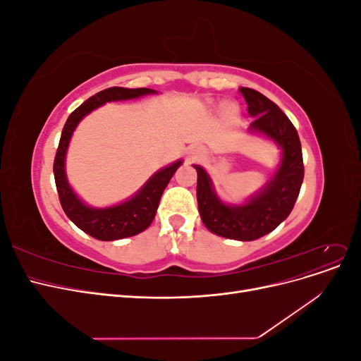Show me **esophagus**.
<instances>
[{
    "label": "esophagus",
    "instance_id": "obj_1",
    "mask_svg": "<svg viewBox=\"0 0 361 361\" xmlns=\"http://www.w3.org/2000/svg\"><path fill=\"white\" fill-rule=\"evenodd\" d=\"M203 154H204V150H203L202 147H199V146H192V147H190V150H188V155H190L191 158L202 157Z\"/></svg>",
    "mask_w": 361,
    "mask_h": 361
}]
</instances>
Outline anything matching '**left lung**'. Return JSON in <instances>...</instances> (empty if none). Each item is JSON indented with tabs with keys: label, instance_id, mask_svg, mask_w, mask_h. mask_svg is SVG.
Here are the masks:
<instances>
[{
	"label": "left lung",
	"instance_id": "8db88e82",
	"mask_svg": "<svg viewBox=\"0 0 361 361\" xmlns=\"http://www.w3.org/2000/svg\"><path fill=\"white\" fill-rule=\"evenodd\" d=\"M248 105L247 111L255 122L251 134L271 140L280 149V161L272 178L244 203H226L214 188L209 174L197 170V203L203 224L209 232L236 241H255L283 223L298 199L304 179L302 152L297 129L288 116L262 93L241 87Z\"/></svg>",
	"mask_w": 361,
	"mask_h": 361
}]
</instances>
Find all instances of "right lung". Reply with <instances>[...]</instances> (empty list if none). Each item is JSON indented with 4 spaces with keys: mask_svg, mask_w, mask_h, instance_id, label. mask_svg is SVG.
Returning <instances> with one entry per match:
<instances>
[{
    "mask_svg": "<svg viewBox=\"0 0 361 361\" xmlns=\"http://www.w3.org/2000/svg\"><path fill=\"white\" fill-rule=\"evenodd\" d=\"M157 93V90L145 89V87L143 89H123V87L105 89L76 108L68 117L61 130L56 161H54V178H56L61 207L76 227L99 241H116V239L129 238L146 231L154 221L164 190L173 174L183 164V159L174 161L170 166L162 167L152 174L143 187L125 202L106 207H93L78 197L68 180L66 155L71 138L81 120L106 102L130 101Z\"/></svg>",
    "mask_w": 361,
    "mask_h": 361,
    "instance_id": "obj_1",
    "label": "right lung"
}]
</instances>
